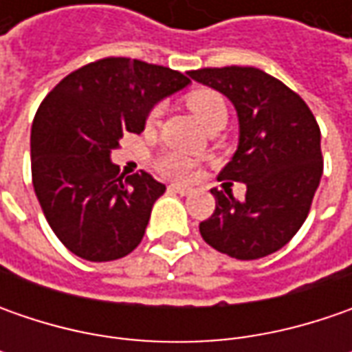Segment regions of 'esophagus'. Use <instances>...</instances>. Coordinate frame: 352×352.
<instances>
[{
    "instance_id": "esophagus-1",
    "label": "esophagus",
    "mask_w": 352,
    "mask_h": 352,
    "mask_svg": "<svg viewBox=\"0 0 352 352\" xmlns=\"http://www.w3.org/2000/svg\"><path fill=\"white\" fill-rule=\"evenodd\" d=\"M168 190L170 192L180 194V196H190V194H192V188H188V186H180V184H170Z\"/></svg>"
}]
</instances>
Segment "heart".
Segmentation results:
<instances>
[{
	"label": "heart",
	"instance_id": "heart-1",
	"mask_svg": "<svg viewBox=\"0 0 352 352\" xmlns=\"http://www.w3.org/2000/svg\"><path fill=\"white\" fill-rule=\"evenodd\" d=\"M186 105L190 107V111L196 116V119L204 125V127L211 131V129L225 127L227 123V102L225 98L215 91V89H194L186 96ZM156 117H158V109H153L148 116V125H155ZM156 168L162 176L172 178V180H190L194 176V160L188 156L178 155V153H166L158 158Z\"/></svg>",
	"mask_w": 352,
	"mask_h": 352
}]
</instances>
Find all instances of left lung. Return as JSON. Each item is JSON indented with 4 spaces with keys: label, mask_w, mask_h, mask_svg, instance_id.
Listing matches in <instances>:
<instances>
[{
    "label": "left lung",
    "mask_w": 352,
    "mask_h": 352,
    "mask_svg": "<svg viewBox=\"0 0 352 352\" xmlns=\"http://www.w3.org/2000/svg\"><path fill=\"white\" fill-rule=\"evenodd\" d=\"M188 76L235 105L239 146L219 180L247 184L243 199L227 188L211 190L215 211L199 233L239 261L268 256L298 233L311 208L323 174L318 121L296 91L258 68H201Z\"/></svg>",
    "instance_id": "1"
}]
</instances>
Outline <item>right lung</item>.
Segmentation results:
<instances>
[{
  "label": "right lung",
  "instance_id": "right-lung-1",
  "mask_svg": "<svg viewBox=\"0 0 352 352\" xmlns=\"http://www.w3.org/2000/svg\"><path fill=\"white\" fill-rule=\"evenodd\" d=\"M188 84L178 70L111 56L74 70L43 100L31 127L33 188L50 229L76 256L107 263L139 247L166 186L146 172L123 178L111 151Z\"/></svg>",
  "mask_w": 352,
  "mask_h": 352
}]
</instances>
